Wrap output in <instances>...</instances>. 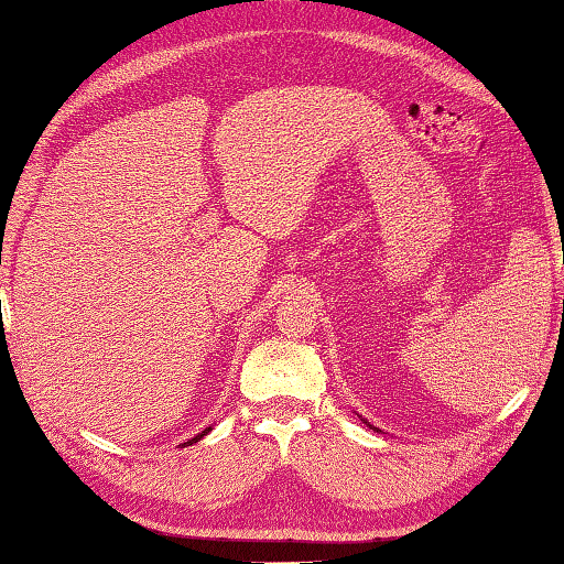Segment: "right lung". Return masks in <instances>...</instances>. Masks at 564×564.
I'll use <instances>...</instances> for the list:
<instances>
[{
	"instance_id": "obj_1",
	"label": "right lung",
	"mask_w": 564,
	"mask_h": 564,
	"mask_svg": "<svg viewBox=\"0 0 564 564\" xmlns=\"http://www.w3.org/2000/svg\"><path fill=\"white\" fill-rule=\"evenodd\" d=\"M208 431H212V427H208ZM208 431H204V433H198L196 437H191V441H188V443H196V441H202V437H204V435H206Z\"/></svg>"
}]
</instances>
